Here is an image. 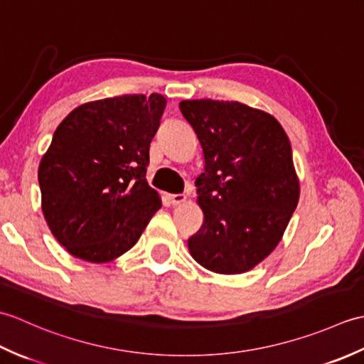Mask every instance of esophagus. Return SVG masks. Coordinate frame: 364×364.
I'll return each instance as SVG.
<instances>
[{
  "instance_id": "obj_1",
  "label": "esophagus",
  "mask_w": 364,
  "mask_h": 364,
  "mask_svg": "<svg viewBox=\"0 0 364 364\" xmlns=\"http://www.w3.org/2000/svg\"><path fill=\"white\" fill-rule=\"evenodd\" d=\"M168 200H170V203L176 206V205H181V203L186 202V196H184V194H172V196H168Z\"/></svg>"
}]
</instances>
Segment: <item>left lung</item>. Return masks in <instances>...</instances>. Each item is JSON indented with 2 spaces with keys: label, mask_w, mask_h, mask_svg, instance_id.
Wrapping results in <instances>:
<instances>
[{
  "label": "left lung",
  "mask_w": 364,
  "mask_h": 364,
  "mask_svg": "<svg viewBox=\"0 0 364 364\" xmlns=\"http://www.w3.org/2000/svg\"><path fill=\"white\" fill-rule=\"evenodd\" d=\"M180 109L205 156L196 180L205 219L189 252L211 272H247L278 245L299 203L289 139L274 115L239 102L184 100Z\"/></svg>",
  "instance_id": "left-lung-1"
}]
</instances>
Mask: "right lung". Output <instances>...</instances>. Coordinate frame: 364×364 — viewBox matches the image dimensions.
<instances>
[{
  "label": "right lung",
  "instance_id": "right-lung-1",
  "mask_svg": "<svg viewBox=\"0 0 364 364\" xmlns=\"http://www.w3.org/2000/svg\"><path fill=\"white\" fill-rule=\"evenodd\" d=\"M166 98L122 95L76 107L38 166L42 211L73 257L107 262L128 252L161 208L146 183Z\"/></svg>",
  "mask_w": 364,
  "mask_h": 364
}]
</instances>
